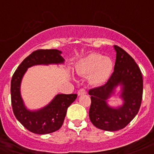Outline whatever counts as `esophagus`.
Returning <instances> with one entry per match:
<instances>
[{
	"label": "esophagus",
	"mask_w": 154,
	"mask_h": 154,
	"mask_svg": "<svg viewBox=\"0 0 154 154\" xmlns=\"http://www.w3.org/2000/svg\"><path fill=\"white\" fill-rule=\"evenodd\" d=\"M86 93H87V91L85 89H80V90L78 91V95H79V96H82V95L86 94Z\"/></svg>",
	"instance_id": "obj_1"
}]
</instances>
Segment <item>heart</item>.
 Segmentation results:
<instances>
[{
    "label": "heart",
    "mask_w": 154,
    "mask_h": 154,
    "mask_svg": "<svg viewBox=\"0 0 154 154\" xmlns=\"http://www.w3.org/2000/svg\"><path fill=\"white\" fill-rule=\"evenodd\" d=\"M76 70L82 75H90V81L93 85H104L110 78L113 69L110 58L98 53H91L77 62Z\"/></svg>",
    "instance_id": "1"
}]
</instances>
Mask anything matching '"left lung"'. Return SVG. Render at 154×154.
Returning <instances> with one entry per match:
<instances>
[{"mask_svg":"<svg viewBox=\"0 0 154 154\" xmlns=\"http://www.w3.org/2000/svg\"><path fill=\"white\" fill-rule=\"evenodd\" d=\"M116 57L114 71L105 85L91 89L89 116L96 128L107 131H116L125 128L136 116L140 108L143 93V79L139 66L123 49L114 46ZM122 87L120 97L124 101L120 107H110L106 100L114 90Z\"/></svg>","mask_w":154,"mask_h":154,"instance_id":"1","label":"left lung"}]
</instances>
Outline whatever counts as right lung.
<instances>
[{
	"mask_svg": "<svg viewBox=\"0 0 154 154\" xmlns=\"http://www.w3.org/2000/svg\"><path fill=\"white\" fill-rule=\"evenodd\" d=\"M58 50H38L32 52L18 66L11 80V101L15 116L25 128L37 134H47L60 129L68 107L77 94H58L51 102L38 110H29L20 96L22 78L30 66L39 64H63L64 58Z\"/></svg>",
	"mask_w": 154,
	"mask_h": 154,
	"instance_id": "right-lung-1",
	"label": "right lung"
}]
</instances>
